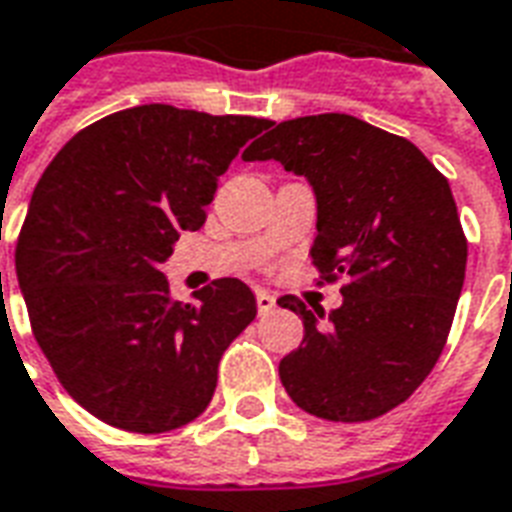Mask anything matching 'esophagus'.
Wrapping results in <instances>:
<instances>
[{"label": "esophagus", "mask_w": 512, "mask_h": 512, "mask_svg": "<svg viewBox=\"0 0 512 512\" xmlns=\"http://www.w3.org/2000/svg\"><path fill=\"white\" fill-rule=\"evenodd\" d=\"M256 305H259L261 315L272 313V310H275V294H270V291L259 288V291H256Z\"/></svg>", "instance_id": "obj_1"}]
</instances>
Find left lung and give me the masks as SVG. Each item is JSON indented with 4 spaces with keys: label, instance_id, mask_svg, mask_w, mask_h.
<instances>
[{
    "label": "left lung",
    "instance_id": "obj_1",
    "mask_svg": "<svg viewBox=\"0 0 512 512\" xmlns=\"http://www.w3.org/2000/svg\"><path fill=\"white\" fill-rule=\"evenodd\" d=\"M280 161L315 194L310 248L321 278H348L343 305L302 315L280 361L288 397L326 421H372L402 405L440 359L464 286L467 240L448 180L405 137L345 113L272 124L242 153Z\"/></svg>",
    "mask_w": 512,
    "mask_h": 512
}]
</instances>
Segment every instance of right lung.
Wrapping results in <instances>:
<instances>
[{
	"label": "right lung",
	"mask_w": 512,
	"mask_h": 512,
	"mask_svg": "<svg viewBox=\"0 0 512 512\" xmlns=\"http://www.w3.org/2000/svg\"><path fill=\"white\" fill-rule=\"evenodd\" d=\"M270 121L140 105L86 126L34 188L15 272L37 345L69 397L126 432L210 405L218 361L256 318L242 280L178 302L161 264L205 224L218 178Z\"/></svg>",
	"instance_id": "right-lung-1"
}]
</instances>
